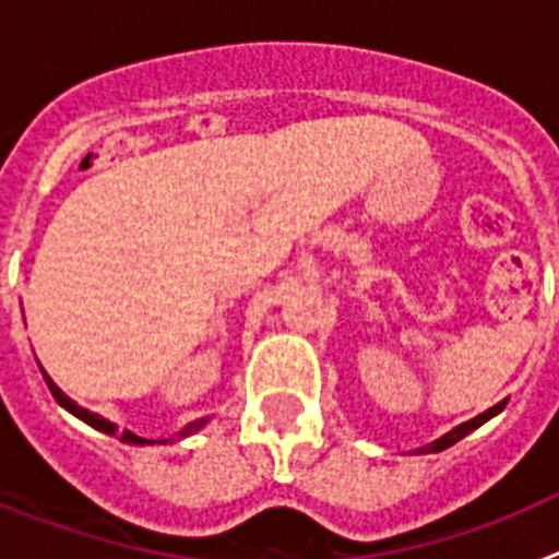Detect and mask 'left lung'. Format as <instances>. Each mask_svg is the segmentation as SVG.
<instances>
[{
	"mask_svg": "<svg viewBox=\"0 0 559 559\" xmlns=\"http://www.w3.org/2000/svg\"><path fill=\"white\" fill-rule=\"evenodd\" d=\"M503 406H507V400L496 403V406H492V408H487V412L478 414V417L467 419V423H462V426L451 428V431H448V433H442V437H439V439H433L431 445L417 448V453H439V451H445V448L456 445L459 439H464V437H467V433H473V431H476V428H481L484 423H487V419H492V417H496V414H501Z\"/></svg>",
	"mask_w": 559,
	"mask_h": 559,
	"instance_id": "obj_1",
	"label": "left lung"
}]
</instances>
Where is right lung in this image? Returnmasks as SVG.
Listing matches in <instances>:
<instances>
[{
    "instance_id": "1",
    "label": "right lung",
    "mask_w": 559,
    "mask_h": 559,
    "mask_svg": "<svg viewBox=\"0 0 559 559\" xmlns=\"http://www.w3.org/2000/svg\"><path fill=\"white\" fill-rule=\"evenodd\" d=\"M41 372H44V369H41ZM44 380H47V386H49V392H52V397H56L58 403H61V406L67 408L69 414H75L78 419H83V423L95 428V431L108 433V437H120V442H126V445H167V442H173V439H187V437H192V433H199L201 428H204L206 423H210V417L192 419V423H187V426L181 428V431L173 433L170 439H145V437H136V433H133V431H122L120 433V431H117V426H114V423H111V419L100 417V414H95V412H88V408L78 406V403L72 397H67V394H63L61 389H58L56 380L49 378L47 372H44Z\"/></svg>"
}]
</instances>
